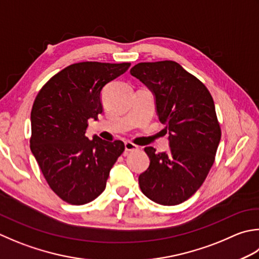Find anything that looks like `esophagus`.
Wrapping results in <instances>:
<instances>
[{"instance_id": "esophagus-1", "label": "esophagus", "mask_w": 259, "mask_h": 259, "mask_svg": "<svg viewBox=\"0 0 259 259\" xmlns=\"http://www.w3.org/2000/svg\"><path fill=\"white\" fill-rule=\"evenodd\" d=\"M124 149H125V151H136V150L139 149V147L131 143V141H125Z\"/></svg>"}]
</instances>
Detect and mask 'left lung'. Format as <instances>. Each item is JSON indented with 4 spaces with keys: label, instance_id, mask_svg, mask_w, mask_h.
Masks as SVG:
<instances>
[{
    "label": "left lung",
    "instance_id": "1",
    "mask_svg": "<svg viewBox=\"0 0 259 259\" xmlns=\"http://www.w3.org/2000/svg\"><path fill=\"white\" fill-rule=\"evenodd\" d=\"M130 74L154 93L157 115L169 135L168 153L145 148L150 164L139 175L140 190L158 204H180L200 189L214 163L221 129L213 99L173 60L139 63Z\"/></svg>",
    "mask_w": 259,
    "mask_h": 259
}]
</instances>
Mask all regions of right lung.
<instances>
[{
  "label": "right lung",
  "mask_w": 259,
  "mask_h": 259,
  "mask_svg": "<svg viewBox=\"0 0 259 259\" xmlns=\"http://www.w3.org/2000/svg\"><path fill=\"white\" fill-rule=\"evenodd\" d=\"M129 67L130 63L69 65L35 96L30 148L50 189L69 204H86L102 193L123 153L121 140L110 143L96 136L90 140L85 131L89 119L102 113V89Z\"/></svg>",
  "instance_id": "right-lung-1"
}]
</instances>
